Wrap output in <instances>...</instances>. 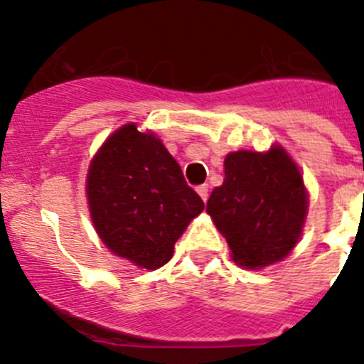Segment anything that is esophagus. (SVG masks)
<instances>
[{
  "instance_id": "34e87169",
  "label": "esophagus",
  "mask_w": 364,
  "mask_h": 364,
  "mask_svg": "<svg viewBox=\"0 0 364 364\" xmlns=\"http://www.w3.org/2000/svg\"><path fill=\"white\" fill-rule=\"evenodd\" d=\"M196 191H198V194L201 196V200L203 201L208 200V185H200Z\"/></svg>"
}]
</instances>
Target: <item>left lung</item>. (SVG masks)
I'll return each mask as SVG.
<instances>
[{"instance_id": "left-lung-1", "label": "left lung", "mask_w": 364, "mask_h": 364, "mask_svg": "<svg viewBox=\"0 0 364 364\" xmlns=\"http://www.w3.org/2000/svg\"><path fill=\"white\" fill-rule=\"evenodd\" d=\"M304 179L284 148L265 154L240 150L225 157V179L207 213L227 238L232 260L258 269L289 255L304 225Z\"/></svg>"}]
</instances>
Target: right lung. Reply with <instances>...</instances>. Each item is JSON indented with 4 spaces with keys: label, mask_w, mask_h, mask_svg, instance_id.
<instances>
[{
    "label": "right lung",
    "mask_w": 364,
    "mask_h": 364,
    "mask_svg": "<svg viewBox=\"0 0 364 364\" xmlns=\"http://www.w3.org/2000/svg\"><path fill=\"white\" fill-rule=\"evenodd\" d=\"M87 203L102 242L144 269L172 258L173 243L205 207L159 139L135 124L117 129L93 157Z\"/></svg>",
    "instance_id": "1"
}]
</instances>
